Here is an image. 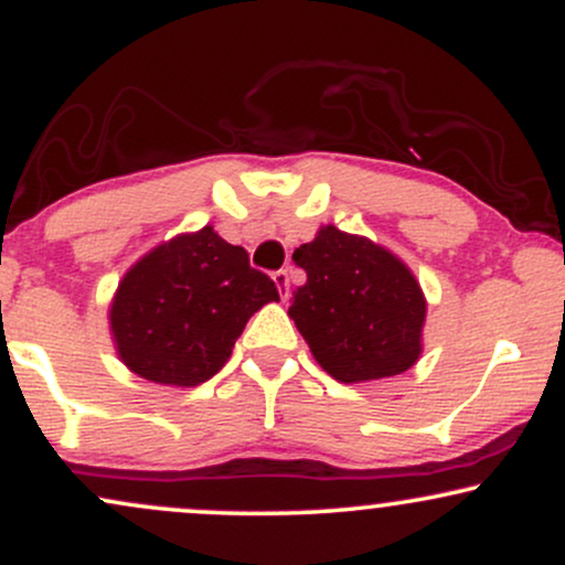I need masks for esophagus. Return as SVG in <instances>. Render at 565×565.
Instances as JSON below:
<instances>
[{"label": "esophagus", "mask_w": 565, "mask_h": 565, "mask_svg": "<svg viewBox=\"0 0 565 565\" xmlns=\"http://www.w3.org/2000/svg\"><path fill=\"white\" fill-rule=\"evenodd\" d=\"M274 281H276V287H278V291H281V297L284 300H287L289 297V270H276L274 274Z\"/></svg>", "instance_id": "obj_1"}]
</instances>
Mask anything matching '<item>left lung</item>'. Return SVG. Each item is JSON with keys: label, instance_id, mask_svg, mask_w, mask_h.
I'll use <instances>...</instances> for the list:
<instances>
[{"label": "left lung", "instance_id": "left-lung-1", "mask_svg": "<svg viewBox=\"0 0 565 565\" xmlns=\"http://www.w3.org/2000/svg\"><path fill=\"white\" fill-rule=\"evenodd\" d=\"M291 260L308 281L291 297L289 316L323 372L340 382H366L417 364L427 305L398 257L323 225Z\"/></svg>", "mask_w": 565, "mask_h": 565}]
</instances>
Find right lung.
I'll return each instance as SVG.
<instances>
[{
	"instance_id": "right-lung-1",
	"label": "right lung",
	"mask_w": 565,
	"mask_h": 565,
	"mask_svg": "<svg viewBox=\"0 0 565 565\" xmlns=\"http://www.w3.org/2000/svg\"><path fill=\"white\" fill-rule=\"evenodd\" d=\"M278 300L276 284L249 265L244 246L212 225L148 252L111 302L119 359L159 385L193 387L215 377L252 313Z\"/></svg>"
}]
</instances>
